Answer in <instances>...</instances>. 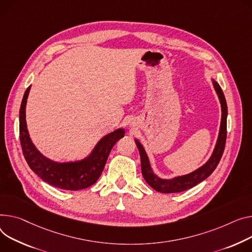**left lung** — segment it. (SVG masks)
I'll return each instance as SVG.
<instances>
[{
    "instance_id": "1",
    "label": "left lung",
    "mask_w": 252,
    "mask_h": 252,
    "mask_svg": "<svg viewBox=\"0 0 252 252\" xmlns=\"http://www.w3.org/2000/svg\"><path fill=\"white\" fill-rule=\"evenodd\" d=\"M211 80L213 83L214 89L218 95V98H219L222 115H221L219 135H218V139H217L214 151L209 160L204 165L198 167L197 169H195L194 171L189 174L178 175L172 178H161L154 173L152 167H151L150 160L145 148L143 147V145L138 139H135L136 145L139 149L140 156H141V167H142L143 177L151 188L159 192H162V193L181 192L183 190H187L195 187L196 184L204 181L213 173V171L216 169L217 165L219 164L222 158L224 149H225L226 136H227V115H228L227 103H226L224 93L219 84H218V82L213 78Z\"/></svg>"
}]
</instances>
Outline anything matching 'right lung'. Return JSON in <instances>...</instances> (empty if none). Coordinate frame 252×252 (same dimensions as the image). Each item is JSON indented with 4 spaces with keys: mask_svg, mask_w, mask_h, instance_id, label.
I'll return each mask as SVG.
<instances>
[{
    "mask_svg": "<svg viewBox=\"0 0 252 252\" xmlns=\"http://www.w3.org/2000/svg\"><path fill=\"white\" fill-rule=\"evenodd\" d=\"M31 85L26 89L19 111L20 142L23 155L31 170L50 186L65 190H80L94 184L101 175L112 147L125 136L117 128L100 139L83 159L60 162L45 157L32 143L26 124V103Z\"/></svg>",
    "mask_w": 252,
    "mask_h": 252,
    "instance_id": "obj_1",
    "label": "right lung"
}]
</instances>
